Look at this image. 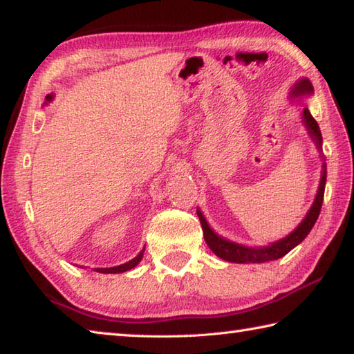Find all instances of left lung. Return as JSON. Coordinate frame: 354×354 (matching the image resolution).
<instances>
[{"label": "left lung", "instance_id": "obj_1", "mask_svg": "<svg viewBox=\"0 0 354 354\" xmlns=\"http://www.w3.org/2000/svg\"><path fill=\"white\" fill-rule=\"evenodd\" d=\"M313 93H314V89H313L311 82L308 79H300L291 89V99L301 97V95H311ZM301 119H304L306 130H308V133H310L311 139L316 142L320 156H322V133H320L317 122L313 118L308 108H304ZM325 183H326V164L324 162L322 164V176H320L317 195H316V199H314L310 212L306 214L305 220L301 221L291 234L285 236V239L271 243L269 246L249 248V246H243V244H239V243L229 241L226 239H223V236H218L214 230L210 229L207 221H205V218L203 216L201 210L198 209L196 214H198L199 221H201L204 240H205V243H207V246L212 249V252L220 257V259L230 261V263H265V261L281 259V257L286 255L289 250L297 246L299 243L304 241L306 239V235L311 232L314 224H316L319 214H320V209H322V203H324Z\"/></svg>", "mask_w": 354, "mask_h": 354}]
</instances>
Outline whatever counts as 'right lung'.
<instances>
[{
  "label": "right lung",
  "mask_w": 354,
  "mask_h": 354,
  "mask_svg": "<svg viewBox=\"0 0 354 354\" xmlns=\"http://www.w3.org/2000/svg\"><path fill=\"white\" fill-rule=\"evenodd\" d=\"M46 100H48V102L53 100V95H48ZM144 250H145V249L140 250V252H139L136 257H134L133 260L124 263V265H119V266H114V268H95V272H102V274H118V272L130 271V269H133L134 266H138V265H139V261L142 260V257H144Z\"/></svg>",
  "instance_id": "right-lung-1"
}]
</instances>
